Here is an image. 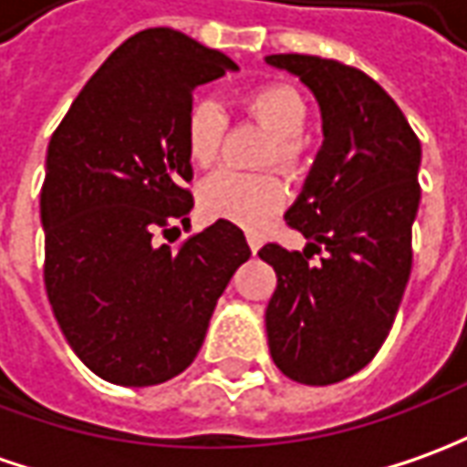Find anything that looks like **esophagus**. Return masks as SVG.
I'll use <instances>...</instances> for the list:
<instances>
[{
	"label": "esophagus",
	"instance_id": "34e87169",
	"mask_svg": "<svg viewBox=\"0 0 467 467\" xmlns=\"http://www.w3.org/2000/svg\"><path fill=\"white\" fill-rule=\"evenodd\" d=\"M247 245H250V250H253V253H258L263 243H260L258 234H247Z\"/></svg>",
	"mask_w": 467,
	"mask_h": 467
}]
</instances>
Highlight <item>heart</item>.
<instances>
[{"label": "heart", "mask_w": 467, "mask_h": 467, "mask_svg": "<svg viewBox=\"0 0 467 467\" xmlns=\"http://www.w3.org/2000/svg\"><path fill=\"white\" fill-rule=\"evenodd\" d=\"M243 109L250 119L271 132L265 163L275 161L286 171H296L306 150L304 130L309 119V107L299 91L288 84H268L250 91L243 99ZM224 130L227 114L220 101H193L186 117V150L196 166L207 168L220 158ZM286 183L278 173H243L224 168L202 183L199 202L212 217L255 227L286 204Z\"/></svg>", "instance_id": "1"}]
</instances>
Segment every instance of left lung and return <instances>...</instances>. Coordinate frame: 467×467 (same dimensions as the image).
<instances>
[{
  "mask_svg": "<svg viewBox=\"0 0 467 467\" xmlns=\"http://www.w3.org/2000/svg\"><path fill=\"white\" fill-rule=\"evenodd\" d=\"M265 63L299 76L325 132L286 212L288 227L309 240L304 253L275 243L258 253L278 275L265 309L268 348L284 376L329 386L373 360L399 312L411 274L421 145L396 101L353 66L299 53Z\"/></svg>",
  "mask_w": 467,
  "mask_h": 467,
  "instance_id": "8db88e82",
  "label": "left lung"
}]
</instances>
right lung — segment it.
<instances>
[{
	"mask_svg": "<svg viewBox=\"0 0 467 467\" xmlns=\"http://www.w3.org/2000/svg\"><path fill=\"white\" fill-rule=\"evenodd\" d=\"M237 71L171 27L127 37L53 132L40 192L46 291L81 363L117 386H155L192 366L217 299L250 258L217 220L176 250L193 207L186 117L193 88Z\"/></svg>",
	"mask_w": 467,
	"mask_h": 467,
	"instance_id": "1",
	"label": "right lung"
}]
</instances>
